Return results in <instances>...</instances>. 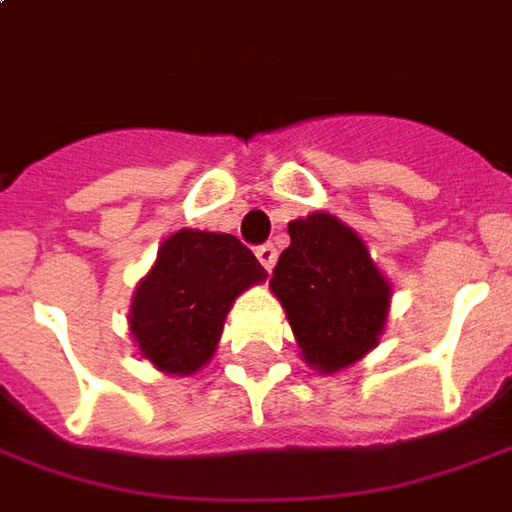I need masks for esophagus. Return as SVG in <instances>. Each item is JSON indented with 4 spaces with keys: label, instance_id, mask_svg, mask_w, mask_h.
I'll use <instances>...</instances> for the list:
<instances>
[{
    "label": "esophagus",
    "instance_id": "esophagus-1",
    "mask_svg": "<svg viewBox=\"0 0 512 512\" xmlns=\"http://www.w3.org/2000/svg\"><path fill=\"white\" fill-rule=\"evenodd\" d=\"M255 255H257V260H260V266L266 268V271H271V268H274V263H277V249H274V244L257 246Z\"/></svg>",
    "mask_w": 512,
    "mask_h": 512
}]
</instances>
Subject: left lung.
<instances>
[{"instance_id":"obj_1","label":"left lung","mask_w":512,"mask_h":512,"mask_svg":"<svg viewBox=\"0 0 512 512\" xmlns=\"http://www.w3.org/2000/svg\"><path fill=\"white\" fill-rule=\"evenodd\" d=\"M291 246L268 280L313 368L330 374L377 346L391 285L366 244L330 213L288 224Z\"/></svg>"}]
</instances>
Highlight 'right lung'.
<instances>
[{
	"instance_id": "obj_1",
	"label": "right lung",
	"mask_w": 512,
	"mask_h": 512,
	"mask_svg": "<svg viewBox=\"0 0 512 512\" xmlns=\"http://www.w3.org/2000/svg\"><path fill=\"white\" fill-rule=\"evenodd\" d=\"M263 280L266 268L235 235L174 232L135 291L132 338L160 371L191 374L213 355L235 296Z\"/></svg>"
}]
</instances>
